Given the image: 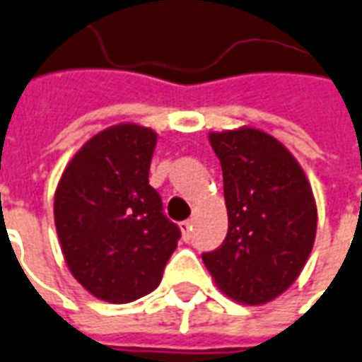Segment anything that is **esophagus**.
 <instances>
[{"instance_id":"esophagus-1","label":"esophagus","mask_w":362,"mask_h":362,"mask_svg":"<svg viewBox=\"0 0 362 362\" xmlns=\"http://www.w3.org/2000/svg\"><path fill=\"white\" fill-rule=\"evenodd\" d=\"M181 232H183L185 240H190V232H192V221H183L181 223Z\"/></svg>"}]
</instances>
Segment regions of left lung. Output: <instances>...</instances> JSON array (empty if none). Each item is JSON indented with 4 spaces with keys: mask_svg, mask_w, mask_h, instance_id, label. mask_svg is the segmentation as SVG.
Segmentation results:
<instances>
[{
    "mask_svg": "<svg viewBox=\"0 0 362 362\" xmlns=\"http://www.w3.org/2000/svg\"><path fill=\"white\" fill-rule=\"evenodd\" d=\"M223 168L228 232L202 260L221 291L264 304L293 285L312 253L317 207L306 175L281 143L253 128L209 134Z\"/></svg>",
    "mask_w": 362,
    "mask_h": 362,
    "instance_id": "8db88e82",
    "label": "left lung"
}]
</instances>
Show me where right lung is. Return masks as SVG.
I'll return each instance as SVG.
<instances>
[{
    "mask_svg": "<svg viewBox=\"0 0 362 362\" xmlns=\"http://www.w3.org/2000/svg\"><path fill=\"white\" fill-rule=\"evenodd\" d=\"M155 145L151 128L111 126L81 147L56 189L54 223L67 266L111 304L155 291L181 238L149 185Z\"/></svg>",
    "mask_w": 362,
    "mask_h": 362,
    "instance_id": "add662e5",
    "label": "right lung"
}]
</instances>
